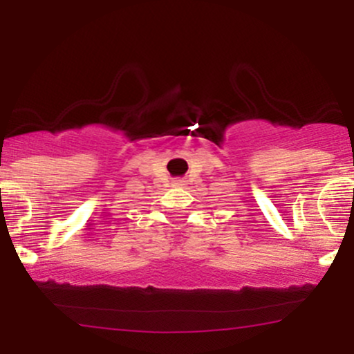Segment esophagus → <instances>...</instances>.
<instances>
[{
	"label": "esophagus",
	"mask_w": 354,
	"mask_h": 354,
	"mask_svg": "<svg viewBox=\"0 0 354 354\" xmlns=\"http://www.w3.org/2000/svg\"><path fill=\"white\" fill-rule=\"evenodd\" d=\"M183 185V181L181 180H176V181H174V186H181Z\"/></svg>",
	"instance_id": "obj_1"
}]
</instances>
